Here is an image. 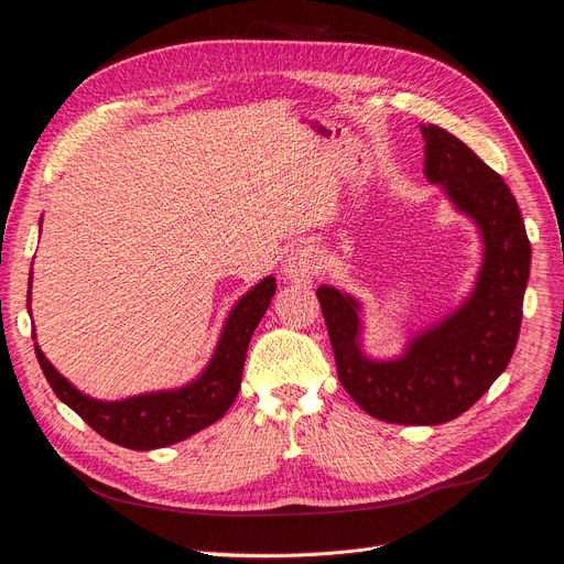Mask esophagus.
Wrapping results in <instances>:
<instances>
[{
	"label": "esophagus",
	"mask_w": 564,
	"mask_h": 564,
	"mask_svg": "<svg viewBox=\"0 0 564 564\" xmlns=\"http://www.w3.org/2000/svg\"><path fill=\"white\" fill-rule=\"evenodd\" d=\"M321 269V252L318 248L305 243L297 246L295 250H291V254L284 261V275L293 282V284H307L314 280V275Z\"/></svg>",
	"instance_id": "esophagus-1"
}]
</instances>
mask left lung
<instances>
[{"label":"left lung","mask_w":564,"mask_h":564,"mask_svg":"<svg viewBox=\"0 0 564 564\" xmlns=\"http://www.w3.org/2000/svg\"><path fill=\"white\" fill-rule=\"evenodd\" d=\"M421 131L425 180L442 184L482 231L485 263L474 295L421 335L405 357L371 361L357 346V303L333 286L316 289L344 389L367 414L403 425L459 416L506 371L531 271V241L503 177L446 129L423 124Z\"/></svg>","instance_id":"obj_1"}]
</instances>
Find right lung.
<instances>
[{
  "instance_id": "obj_1",
  "label": "right lung",
  "mask_w": 564,
  "mask_h": 564,
  "mask_svg": "<svg viewBox=\"0 0 564 564\" xmlns=\"http://www.w3.org/2000/svg\"><path fill=\"white\" fill-rule=\"evenodd\" d=\"M275 280L267 278L231 310L220 344L200 380L177 389L137 395L120 403H102L79 393L36 346L41 369L58 399L73 408L97 435L131 451H150L177 444L218 421L241 389L246 350L254 327L267 314Z\"/></svg>"
}]
</instances>
